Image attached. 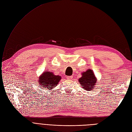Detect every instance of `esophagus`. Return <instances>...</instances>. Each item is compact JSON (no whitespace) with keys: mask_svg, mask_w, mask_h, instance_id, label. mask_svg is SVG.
Returning <instances> with one entry per match:
<instances>
[{"mask_svg":"<svg viewBox=\"0 0 132 132\" xmlns=\"http://www.w3.org/2000/svg\"><path fill=\"white\" fill-rule=\"evenodd\" d=\"M72 78H73V76H71L68 77L67 79H69V80H71V79H72Z\"/></svg>","mask_w":132,"mask_h":132,"instance_id":"34e87169","label":"esophagus"}]
</instances>
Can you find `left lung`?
<instances>
[{"label": "left lung", "mask_w": 132, "mask_h": 132, "mask_svg": "<svg viewBox=\"0 0 132 132\" xmlns=\"http://www.w3.org/2000/svg\"><path fill=\"white\" fill-rule=\"evenodd\" d=\"M96 77L92 70L88 69L87 71L81 73V77L78 79L81 84V86L85 90L89 91L92 90L95 87L97 83Z\"/></svg>", "instance_id": "left-lung-1"}]
</instances>
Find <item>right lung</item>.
<instances>
[{
    "instance_id": "1",
    "label": "right lung",
    "mask_w": 132,
    "mask_h": 132,
    "mask_svg": "<svg viewBox=\"0 0 132 132\" xmlns=\"http://www.w3.org/2000/svg\"><path fill=\"white\" fill-rule=\"evenodd\" d=\"M61 77L50 71H45L39 77L38 82L43 88L52 89L55 87L61 79Z\"/></svg>"
}]
</instances>
